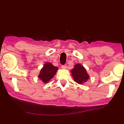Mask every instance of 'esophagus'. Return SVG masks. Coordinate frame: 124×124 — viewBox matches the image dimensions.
<instances>
[{"label": "esophagus", "mask_w": 124, "mask_h": 124, "mask_svg": "<svg viewBox=\"0 0 124 124\" xmlns=\"http://www.w3.org/2000/svg\"><path fill=\"white\" fill-rule=\"evenodd\" d=\"M61 67L63 69H67V65H66V64H63V65H62L61 66Z\"/></svg>", "instance_id": "34e87169"}]
</instances>
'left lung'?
Listing matches in <instances>:
<instances>
[{
  "label": "left lung",
  "instance_id": "8db88e82",
  "mask_svg": "<svg viewBox=\"0 0 124 124\" xmlns=\"http://www.w3.org/2000/svg\"><path fill=\"white\" fill-rule=\"evenodd\" d=\"M71 72L74 81L79 84H81L86 82L89 78L86 70L80 64H76L71 71Z\"/></svg>",
  "mask_w": 124,
  "mask_h": 124
}]
</instances>
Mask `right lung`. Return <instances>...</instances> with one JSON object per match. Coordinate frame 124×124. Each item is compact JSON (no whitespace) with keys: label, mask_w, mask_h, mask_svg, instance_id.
<instances>
[{"label":"right lung","mask_w":124,"mask_h":124,"mask_svg":"<svg viewBox=\"0 0 124 124\" xmlns=\"http://www.w3.org/2000/svg\"><path fill=\"white\" fill-rule=\"evenodd\" d=\"M58 69V67L54 66L50 63H46L41 69L39 78L44 83H48L55 75Z\"/></svg>","instance_id":"add662e5"}]
</instances>
